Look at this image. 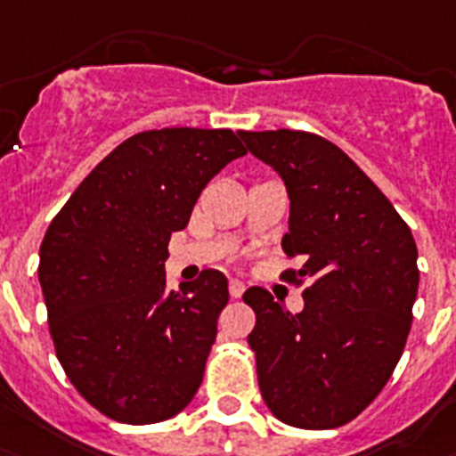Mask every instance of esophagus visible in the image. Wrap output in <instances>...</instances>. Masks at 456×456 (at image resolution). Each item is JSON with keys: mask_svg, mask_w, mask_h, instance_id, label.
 I'll list each match as a JSON object with an SVG mask.
<instances>
[{"mask_svg": "<svg viewBox=\"0 0 456 456\" xmlns=\"http://www.w3.org/2000/svg\"><path fill=\"white\" fill-rule=\"evenodd\" d=\"M243 294H245V284L240 282V280H232V282H229V296H232V298H240Z\"/></svg>", "mask_w": 456, "mask_h": 456, "instance_id": "1", "label": "esophagus"}]
</instances>
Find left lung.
Wrapping results in <instances>:
<instances>
[{
	"label": "left lung",
	"instance_id": "left-lung-1",
	"mask_svg": "<svg viewBox=\"0 0 456 456\" xmlns=\"http://www.w3.org/2000/svg\"><path fill=\"white\" fill-rule=\"evenodd\" d=\"M239 137L287 188L282 250L303 268L284 275L312 280L298 314L266 289L243 294L261 397L284 425L335 429L374 402L403 354L419 282L413 233L332 142L287 128Z\"/></svg>",
	"mask_w": 456,
	"mask_h": 456
}]
</instances>
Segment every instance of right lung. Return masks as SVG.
<instances>
[{
  "mask_svg": "<svg viewBox=\"0 0 456 456\" xmlns=\"http://www.w3.org/2000/svg\"><path fill=\"white\" fill-rule=\"evenodd\" d=\"M240 156L232 130L137 133L47 227L38 282L54 351L77 393L117 422H162L200 390L227 277L208 268L167 291L165 259L206 183Z\"/></svg>",
  "mask_w": 456,
  "mask_h": 456,
  "instance_id": "1",
  "label": "right lung"
}]
</instances>
